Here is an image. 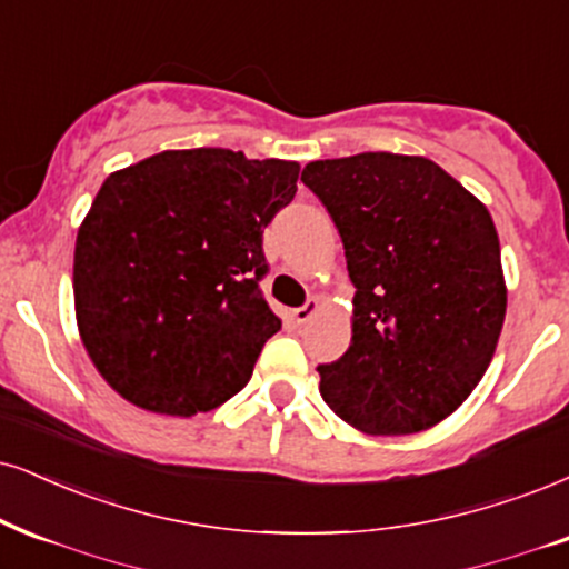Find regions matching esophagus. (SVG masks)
Returning a JSON list of instances; mask_svg holds the SVG:
<instances>
[{
    "mask_svg": "<svg viewBox=\"0 0 569 569\" xmlns=\"http://www.w3.org/2000/svg\"><path fill=\"white\" fill-rule=\"evenodd\" d=\"M319 308H321V303L317 298H311V300H306L303 306L300 308H296V311H292V319H296V325H306L308 319H313L319 313Z\"/></svg>",
    "mask_w": 569,
    "mask_h": 569,
    "instance_id": "esophagus-1",
    "label": "esophagus"
}]
</instances>
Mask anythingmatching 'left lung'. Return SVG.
<instances>
[{"label": "left lung", "instance_id": "left-lung-1", "mask_svg": "<svg viewBox=\"0 0 569 569\" xmlns=\"http://www.w3.org/2000/svg\"><path fill=\"white\" fill-rule=\"evenodd\" d=\"M356 287L350 346L319 390L367 435L430 430L478 388L507 317L501 244L488 208L422 156L313 160Z\"/></svg>", "mask_w": 569, "mask_h": 569}]
</instances>
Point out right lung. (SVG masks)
<instances>
[{
  "instance_id": "right-lung-1",
  "label": "right lung",
  "mask_w": 569,
  "mask_h": 569,
  "mask_svg": "<svg viewBox=\"0 0 569 569\" xmlns=\"http://www.w3.org/2000/svg\"><path fill=\"white\" fill-rule=\"evenodd\" d=\"M296 160L166 150L113 171L81 221L73 300L102 380L139 409L192 417L248 385L282 319L258 282L263 229L296 198Z\"/></svg>"
}]
</instances>
